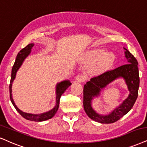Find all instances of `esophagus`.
Segmentation results:
<instances>
[{
    "instance_id": "esophagus-1",
    "label": "esophagus",
    "mask_w": 147,
    "mask_h": 147,
    "mask_svg": "<svg viewBox=\"0 0 147 147\" xmlns=\"http://www.w3.org/2000/svg\"><path fill=\"white\" fill-rule=\"evenodd\" d=\"M85 80V78L82 74H79L76 77V81L78 82H84Z\"/></svg>"
}]
</instances>
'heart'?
I'll list each match as a JSON object with an SVG mask.
<instances>
[{
  "label": "heart",
  "instance_id": "b5f03b06",
  "mask_svg": "<svg viewBox=\"0 0 147 147\" xmlns=\"http://www.w3.org/2000/svg\"><path fill=\"white\" fill-rule=\"evenodd\" d=\"M116 56L112 52H105L102 49L91 50L86 52L84 55V61L91 63L88 68V73L97 76L106 71L113 66Z\"/></svg>",
  "mask_w": 147,
  "mask_h": 147
}]
</instances>
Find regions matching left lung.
Wrapping results in <instances>:
<instances>
[{"mask_svg": "<svg viewBox=\"0 0 147 147\" xmlns=\"http://www.w3.org/2000/svg\"><path fill=\"white\" fill-rule=\"evenodd\" d=\"M125 50V57L127 64L122 65L115 69L105 72L97 77L93 78L84 86V109L88 117L100 123H112L128 113L134 105L138 94L140 78L137 60L130 52ZM123 79L129 91L128 97L113 111L106 115L96 112L92 106L94 98L100 95L101 90L116 79Z\"/></svg>", "mask_w": 147, "mask_h": 147, "instance_id": "left-lung-1", "label": "left lung"}]
</instances>
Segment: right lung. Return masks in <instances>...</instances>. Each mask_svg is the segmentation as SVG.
<instances>
[{"mask_svg":"<svg viewBox=\"0 0 147 147\" xmlns=\"http://www.w3.org/2000/svg\"><path fill=\"white\" fill-rule=\"evenodd\" d=\"M34 46V43H29L28 45L24 48L23 49L20 51L19 53L18 54L17 57H16V61L14 63L13 66L12 70H11V81L9 84V93H10V99L11 101L12 104L15 107L16 110L20 114L21 116L24 118V119H27V120L32 121H36V122H41V121H44L48 119H52V117L55 115L57 113L58 109H59V101L61 96L64 93V92L67 90L69 86L71 84L69 80H63L62 82H60L57 83V86H56V104L55 106L52 109L49 110L48 112H43V113L41 114H31V113H26L20 110L16 106L15 102H14L12 96V84L13 82V80L16 78V74L17 71L20 68V67L22 65V63L24 60L28 57V55L31 52V49L32 47Z\"/></svg>","mask_w":147,"mask_h":147,"instance_id":"add662e5","label":"right lung"}]
</instances>
